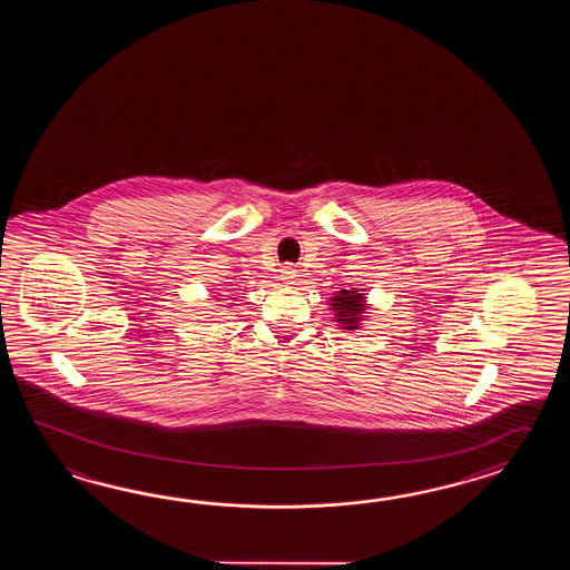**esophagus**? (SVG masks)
Instances as JSON below:
<instances>
[{
    "instance_id": "1",
    "label": "esophagus",
    "mask_w": 570,
    "mask_h": 570,
    "mask_svg": "<svg viewBox=\"0 0 570 570\" xmlns=\"http://www.w3.org/2000/svg\"><path fill=\"white\" fill-rule=\"evenodd\" d=\"M281 273H283V275H281L283 281H285V283H289V285L291 283H295V279H297V268L295 267H285Z\"/></svg>"
}]
</instances>
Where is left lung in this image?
I'll list each match as a JSON object with an SVG mask.
<instances>
[{
  "label": "left lung",
  "instance_id": "left-lung-1",
  "mask_svg": "<svg viewBox=\"0 0 570 570\" xmlns=\"http://www.w3.org/2000/svg\"><path fill=\"white\" fill-rule=\"evenodd\" d=\"M363 295H356L354 291H340L338 297L332 299V307L338 315V322L344 324V330H356L358 314L364 312Z\"/></svg>",
  "mask_w": 570,
  "mask_h": 570
}]
</instances>
